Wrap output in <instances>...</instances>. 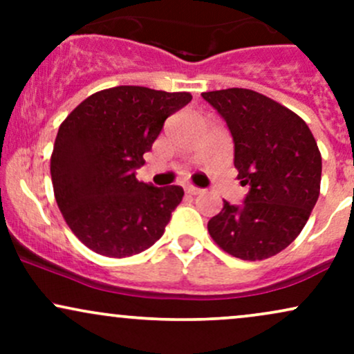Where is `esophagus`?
<instances>
[{
  "mask_svg": "<svg viewBox=\"0 0 354 354\" xmlns=\"http://www.w3.org/2000/svg\"><path fill=\"white\" fill-rule=\"evenodd\" d=\"M185 191H186V193H188V194H200L203 189H201V188H196V186L188 185V186H186V188H185Z\"/></svg>",
  "mask_w": 354,
  "mask_h": 354,
  "instance_id": "esophagus-1",
  "label": "esophagus"
}]
</instances>
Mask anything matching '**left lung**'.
<instances>
[{
	"label": "left lung",
	"mask_w": 354,
	"mask_h": 354,
	"mask_svg": "<svg viewBox=\"0 0 354 354\" xmlns=\"http://www.w3.org/2000/svg\"><path fill=\"white\" fill-rule=\"evenodd\" d=\"M225 120L234 143L243 205L223 203L208 223L211 238L239 259L284 250L301 233L319 196L321 154L308 124L291 109L243 88L201 93Z\"/></svg>",
	"instance_id": "left-lung-1"
}]
</instances>
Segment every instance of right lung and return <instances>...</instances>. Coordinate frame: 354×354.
<instances>
[{"label": "right lung", "mask_w": 354, "mask_h": 354, "mask_svg": "<svg viewBox=\"0 0 354 354\" xmlns=\"http://www.w3.org/2000/svg\"><path fill=\"white\" fill-rule=\"evenodd\" d=\"M189 93L116 86L78 104L58 129L51 156L56 203L73 233L95 253L126 258L163 236L185 191L136 180L166 118Z\"/></svg>", "instance_id": "obj_1"}]
</instances>
